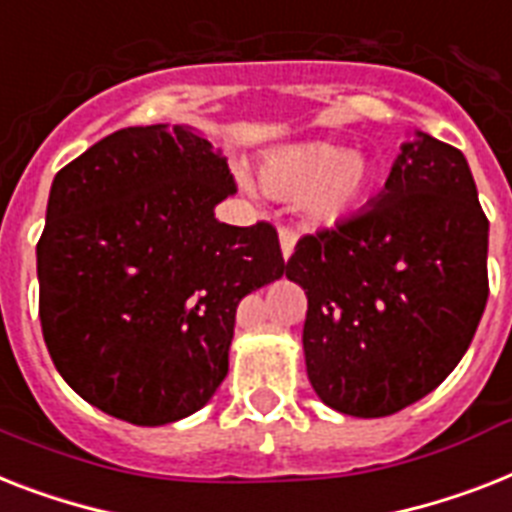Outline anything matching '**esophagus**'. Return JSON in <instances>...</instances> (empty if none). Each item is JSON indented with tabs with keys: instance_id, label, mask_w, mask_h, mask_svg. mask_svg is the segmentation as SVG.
Returning a JSON list of instances; mask_svg holds the SVG:
<instances>
[{
	"instance_id": "esophagus-1",
	"label": "esophagus",
	"mask_w": 512,
	"mask_h": 512,
	"mask_svg": "<svg viewBox=\"0 0 512 512\" xmlns=\"http://www.w3.org/2000/svg\"><path fill=\"white\" fill-rule=\"evenodd\" d=\"M278 244H281V255H284V260H289L294 252V244H297V234L289 231V228H281V231H278Z\"/></svg>"
}]
</instances>
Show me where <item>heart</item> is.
I'll use <instances>...</instances> for the list:
<instances>
[{
	"mask_svg": "<svg viewBox=\"0 0 512 512\" xmlns=\"http://www.w3.org/2000/svg\"><path fill=\"white\" fill-rule=\"evenodd\" d=\"M260 186L276 199H296L307 228L342 226L365 205L371 162L328 141H302L270 152L257 170Z\"/></svg>",
	"mask_w": 512,
	"mask_h": 512,
	"instance_id": "b5f03b06",
	"label": "heart"
}]
</instances>
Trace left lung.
Wrapping results in <instances>:
<instances>
[{"label": "left lung", "mask_w": 512, "mask_h": 512, "mask_svg": "<svg viewBox=\"0 0 512 512\" xmlns=\"http://www.w3.org/2000/svg\"><path fill=\"white\" fill-rule=\"evenodd\" d=\"M489 220L463 152L415 131L384 191L299 239L307 378L336 413L384 418L455 371L484 315Z\"/></svg>", "instance_id": "obj_1"}]
</instances>
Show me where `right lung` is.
Returning <instances> with one entry per match:
<instances>
[{"instance_id": "obj_1", "label": "right lung", "mask_w": 512, "mask_h": 512, "mask_svg": "<svg viewBox=\"0 0 512 512\" xmlns=\"http://www.w3.org/2000/svg\"><path fill=\"white\" fill-rule=\"evenodd\" d=\"M226 160L191 126L120 128L54 176L36 247L44 342L102 413L165 426L213 400L236 307L284 276L273 226L220 223Z\"/></svg>"}]
</instances>
